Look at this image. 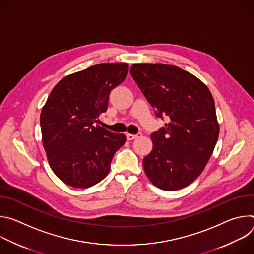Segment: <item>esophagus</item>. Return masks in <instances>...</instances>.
Returning <instances> with one entry per match:
<instances>
[{
	"instance_id": "obj_1",
	"label": "esophagus",
	"mask_w": 254,
	"mask_h": 254,
	"mask_svg": "<svg viewBox=\"0 0 254 254\" xmlns=\"http://www.w3.org/2000/svg\"><path fill=\"white\" fill-rule=\"evenodd\" d=\"M141 135V133L139 132V133H137V134H132V133H127V138L128 139V140H132V139H134V138H136V137H138V136H140Z\"/></svg>"
}]
</instances>
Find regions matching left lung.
Masks as SVG:
<instances>
[{
  "mask_svg": "<svg viewBox=\"0 0 254 254\" xmlns=\"http://www.w3.org/2000/svg\"><path fill=\"white\" fill-rule=\"evenodd\" d=\"M130 74L157 117L169 121L151 134L144 173L162 190L185 188L203 172L219 136L214 98L205 83L175 65L134 63Z\"/></svg>",
  "mask_w": 254,
  "mask_h": 254,
  "instance_id": "obj_1",
  "label": "left lung"
}]
</instances>
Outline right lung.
I'll list each match as a JSON object with an SVG mask.
<instances>
[{"label":"right lung","mask_w":254,"mask_h":254,"mask_svg":"<svg viewBox=\"0 0 254 254\" xmlns=\"http://www.w3.org/2000/svg\"><path fill=\"white\" fill-rule=\"evenodd\" d=\"M128 64L100 63L63 77L42 107V142L53 173L68 186L86 189L103 180L127 137L98 126L108 97L127 77Z\"/></svg>","instance_id":"1"}]
</instances>
